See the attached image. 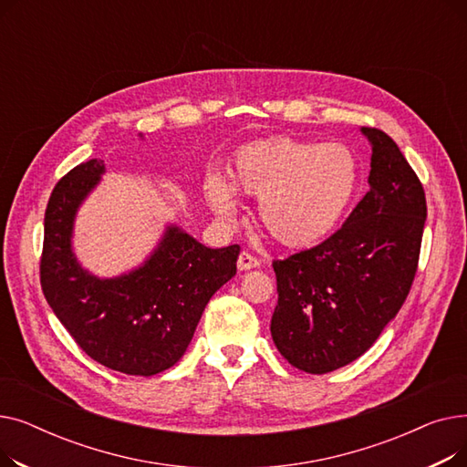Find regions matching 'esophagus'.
I'll return each instance as SVG.
<instances>
[{
	"label": "esophagus",
	"instance_id": "esophagus-1",
	"mask_svg": "<svg viewBox=\"0 0 467 467\" xmlns=\"http://www.w3.org/2000/svg\"><path fill=\"white\" fill-rule=\"evenodd\" d=\"M238 268L240 271H248V268H255V266H259V259L257 257H254L252 254H248V252H242L240 255H238Z\"/></svg>",
	"mask_w": 467,
	"mask_h": 467
}]
</instances>
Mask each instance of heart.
I'll return each instance as SVG.
<instances>
[{"instance_id":"obj_1","label":"heart","mask_w":467,"mask_h":467,"mask_svg":"<svg viewBox=\"0 0 467 467\" xmlns=\"http://www.w3.org/2000/svg\"><path fill=\"white\" fill-rule=\"evenodd\" d=\"M229 178L236 191L261 199L265 229L284 246L305 248L326 238L345 215L358 189V161L347 145L273 138L234 155ZM210 206L221 217L236 213L231 185L206 180Z\"/></svg>"}]
</instances>
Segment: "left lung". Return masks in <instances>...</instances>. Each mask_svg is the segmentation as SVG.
<instances>
[{
    "label": "left lung",
    "mask_w": 467,
    "mask_h": 467,
    "mask_svg": "<svg viewBox=\"0 0 467 467\" xmlns=\"http://www.w3.org/2000/svg\"><path fill=\"white\" fill-rule=\"evenodd\" d=\"M373 145L369 191L329 238L275 259L280 354L312 375L331 373L373 347L405 303L426 223L424 187L398 143L363 127Z\"/></svg>",
    "instance_id": "left-lung-1"
}]
</instances>
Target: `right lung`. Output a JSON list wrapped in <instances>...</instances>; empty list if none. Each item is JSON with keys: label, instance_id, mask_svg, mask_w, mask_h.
Wrapping results in <instances>:
<instances>
[{"label": "right lung", "instance_id": "add662e5", "mask_svg": "<svg viewBox=\"0 0 467 467\" xmlns=\"http://www.w3.org/2000/svg\"><path fill=\"white\" fill-rule=\"evenodd\" d=\"M102 171L104 161L90 159L55 185L45 210L41 289L87 356L119 373L151 377L182 359L208 301L236 275L240 246L212 250L170 227L138 271L113 280L90 276L69 238L78 206Z\"/></svg>", "mask_w": 467, "mask_h": 467}]
</instances>
